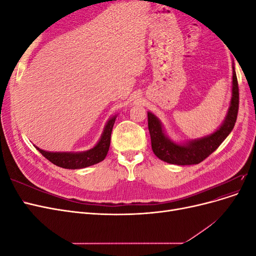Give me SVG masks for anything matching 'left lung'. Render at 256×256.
I'll return each instance as SVG.
<instances>
[{"mask_svg":"<svg viewBox=\"0 0 256 256\" xmlns=\"http://www.w3.org/2000/svg\"><path fill=\"white\" fill-rule=\"evenodd\" d=\"M238 82L233 63V81H232V97L226 118L214 132L190 140L187 142H174L166 134L164 125L156 115L147 112L148 130L154 154L164 162L177 166L198 164L212 154L226 140L233 130L238 114L239 92Z\"/></svg>","mask_w":256,"mask_h":256,"instance_id":"obj_1","label":"left lung"}]
</instances>
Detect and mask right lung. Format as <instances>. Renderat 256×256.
<instances>
[{"mask_svg":"<svg viewBox=\"0 0 256 256\" xmlns=\"http://www.w3.org/2000/svg\"><path fill=\"white\" fill-rule=\"evenodd\" d=\"M116 116H112L109 120L106 122L104 128V132L100 136L97 144L92 148L84 152H47L40 150V147L35 146L44 158H47L53 164H56L60 168H69V170H76V168H84L90 166H94L102 161L108 152H109L110 142H111V134L116 120Z\"/></svg>","mask_w":256,"mask_h":256,"instance_id":"add662e5","label":"right lung"}]
</instances>
